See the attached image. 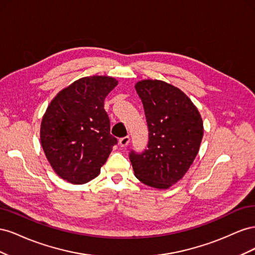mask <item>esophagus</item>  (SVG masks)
Segmentation results:
<instances>
[{"instance_id": "1", "label": "esophagus", "mask_w": 255, "mask_h": 255, "mask_svg": "<svg viewBox=\"0 0 255 255\" xmlns=\"http://www.w3.org/2000/svg\"><path fill=\"white\" fill-rule=\"evenodd\" d=\"M119 143H120L121 146H127L129 143V137L128 136H125V137L120 138Z\"/></svg>"}]
</instances>
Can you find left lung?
I'll return each mask as SVG.
<instances>
[{"label":"left lung","instance_id":"left-lung-1","mask_svg":"<svg viewBox=\"0 0 255 255\" xmlns=\"http://www.w3.org/2000/svg\"><path fill=\"white\" fill-rule=\"evenodd\" d=\"M149 129L148 148L129 152L135 176L151 187L165 189L181 180L196 158L203 122L190 99L161 81L136 84Z\"/></svg>","mask_w":255,"mask_h":255}]
</instances>
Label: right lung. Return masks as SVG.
I'll return each instance as SVG.
<instances>
[{"label": "right lung", "mask_w": 255, "mask_h": 255, "mask_svg": "<svg viewBox=\"0 0 255 255\" xmlns=\"http://www.w3.org/2000/svg\"><path fill=\"white\" fill-rule=\"evenodd\" d=\"M116 85L110 76L80 79L47 109L40 128L42 149L54 171L67 182L94 180L118 143L104 110V100Z\"/></svg>", "instance_id": "obj_1"}]
</instances>
